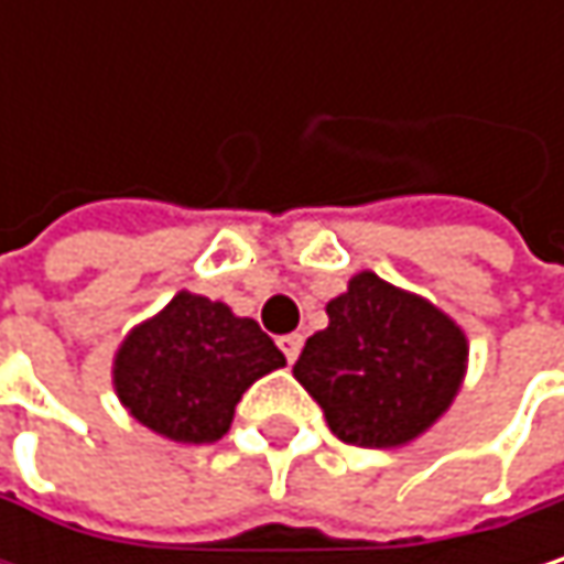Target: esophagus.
<instances>
[{
    "instance_id": "1",
    "label": "esophagus",
    "mask_w": 564,
    "mask_h": 564,
    "mask_svg": "<svg viewBox=\"0 0 564 564\" xmlns=\"http://www.w3.org/2000/svg\"><path fill=\"white\" fill-rule=\"evenodd\" d=\"M278 346H281V352L286 356V362L293 366V362H296V356H300V349H303V336H300V333L281 336V339H278Z\"/></svg>"
}]
</instances>
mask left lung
Here are the masks:
<instances>
[{
	"label": "left lung",
	"instance_id": "8db88e82",
	"mask_svg": "<svg viewBox=\"0 0 564 564\" xmlns=\"http://www.w3.org/2000/svg\"><path fill=\"white\" fill-rule=\"evenodd\" d=\"M326 316L293 376L339 441L398 447L447 411L467 369V339L451 316L372 271L329 300Z\"/></svg>",
	"mask_w": 564,
	"mask_h": 564
}]
</instances>
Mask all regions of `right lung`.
Returning <instances> with one entry per match:
<instances>
[{
	"label": "right lung",
	"instance_id": "obj_1",
	"mask_svg": "<svg viewBox=\"0 0 564 564\" xmlns=\"http://www.w3.org/2000/svg\"><path fill=\"white\" fill-rule=\"evenodd\" d=\"M283 362L254 319L182 290L123 339L113 386L150 431L178 444H212L231 427L241 394Z\"/></svg>",
	"mask_w": 564,
	"mask_h": 564
}]
</instances>
